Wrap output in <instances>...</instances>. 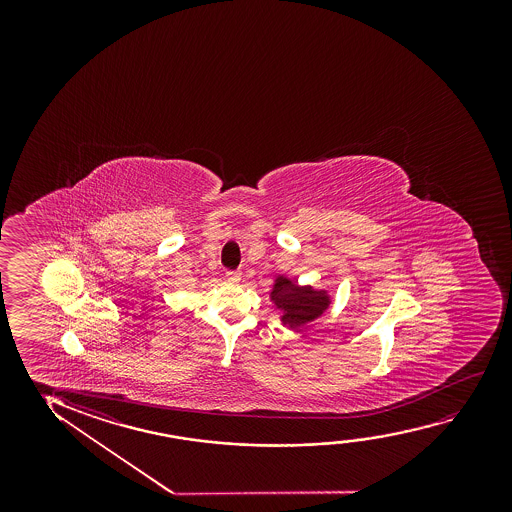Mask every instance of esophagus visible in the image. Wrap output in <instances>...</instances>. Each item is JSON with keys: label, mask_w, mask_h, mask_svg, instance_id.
I'll return each instance as SVG.
<instances>
[{"label": "esophagus", "mask_w": 512, "mask_h": 512, "mask_svg": "<svg viewBox=\"0 0 512 512\" xmlns=\"http://www.w3.org/2000/svg\"><path fill=\"white\" fill-rule=\"evenodd\" d=\"M225 280L229 281V283H239L241 273H239V271H227V273H225Z\"/></svg>", "instance_id": "34e87169"}]
</instances>
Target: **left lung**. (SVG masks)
I'll return each mask as SVG.
<instances>
[{
  "instance_id": "left-lung-1",
  "label": "left lung",
  "mask_w": 512,
  "mask_h": 512,
  "mask_svg": "<svg viewBox=\"0 0 512 512\" xmlns=\"http://www.w3.org/2000/svg\"><path fill=\"white\" fill-rule=\"evenodd\" d=\"M269 299L280 311V322L287 329L299 330L330 308L332 295L329 290L313 285H299L288 276H276Z\"/></svg>"
}]
</instances>
